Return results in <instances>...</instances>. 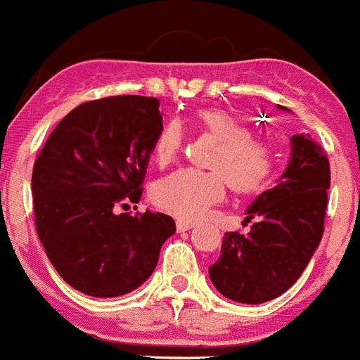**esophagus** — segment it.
Instances as JSON below:
<instances>
[{"mask_svg":"<svg viewBox=\"0 0 360 360\" xmlns=\"http://www.w3.org/2000/svg\"><path fill=\"white\" fill-rule=\"evenodd\" d=\"M195 226V224L193 222H187V220H176V229L180 233H184V231H187V229H191V227Z\"/></svg>","mask_w":360,"mask_h":360,"instance_id":"esophagus-1","label":"esophagus"}]
</instances>
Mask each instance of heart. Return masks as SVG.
I'll return each mask as SVG.
<instances>
[{
    "instance_id": "1",
    "label": "heart",
    "mask_w": 360,
    "mask_h": 360,
    "mask_svg": "<svg viewBox=\"0 0 360 360\" xmlns=\"http://www.w3.org/2000/svg\"><path fill=\"white\" fill-rule=\"evenodd\" d=\"M202 133L217 140L207 158L211 171L178 169L153 186V202L182 220H198L224 198L226 180L233 191H259L275 167V149L269 142L251 136V127L235 115L220 109L196 112ZM182 146V125L169 120L156 134L153 156L158 165L173 162Z\"/></svg>"
}]
</instances>
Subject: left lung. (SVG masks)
<instances>
[{
	"instance_id": "left-lung-1",
	"label": "left lung",
	"mask_w": 360,
	"mask_h": 360,
	"mask_svg": "<svg viewBox=\"0 0 360 360\" xmlns=\"http://www.w3.org/2000/svg\"><path fill=\"white\" fill-rule=\"evenodd\" d=\"M328 189L330 162L322 147L309 134L291 136L285 171L245 211L251 231L224 235L220 259L210 268L214 288L242 304L268 302L290 290L321 244Z\"/></svg>"
}]
</instances>
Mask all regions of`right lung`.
I'll return each instance as SVG.
<instances>
[{
  "label": "right lung",
  "mask_w": 360,
  "mask_h": 360,
  "mask_svg": "<svg viewBox=\"0 0 360 360\" xmlns=\"http://www.w3.org/2000/svg\"><path fill=\"white\" fill-rule=\"evenodd\" d=\"M149 96H110L72 109L32 169L36 231L70 288L107 299L153 275L176 231L164 213H116L138 204L162 115Z\"/></svg>",
  "instance_id": "add662e5"
}]
</instances>
